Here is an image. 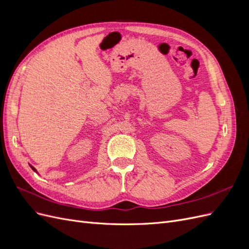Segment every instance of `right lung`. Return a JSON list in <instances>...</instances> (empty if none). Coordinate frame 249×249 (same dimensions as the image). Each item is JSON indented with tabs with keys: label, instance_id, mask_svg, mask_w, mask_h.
<instances>
[{
	"label": "right lung",
	"instance_id": "right-lung-1",
	"mask_svg": "<svg viewBox=\"0 0 249 249\" xmlns=\"http://www.w3.org/2000/svg\"><path fill=\"white\" fill-rule=\"evenodd\" d=\"M29 165H30V167H31V168H32V169H33V171H35V172H36V173H38V171H37V170H36V168H35V167H33V166H32V165H31V164H29ZM38 175H39V173H38Z\"/></svg>",
	"mask_w": 249,
	"mask_h": 249
}]
</instances>
